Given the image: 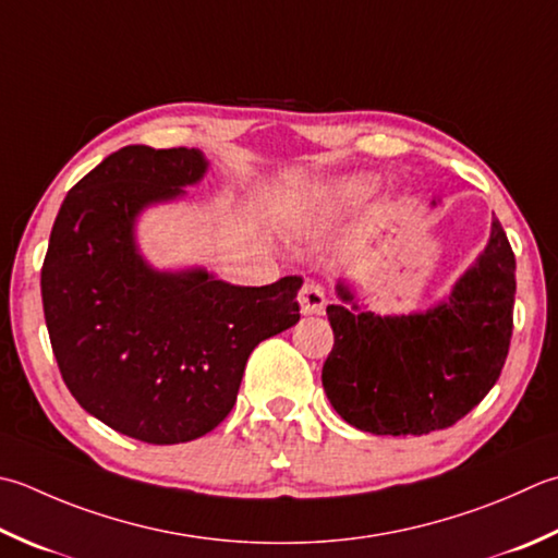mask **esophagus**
I'll use <instances>...</instances> for the list:
<instances>
[{
  "instance_id": "esophagus-1",
  "label": "esophagus",
  "mask_w": 558,
  "mask_h": 558,
  "mask_svg": "<svg viewBox=\"0 0 558 558\" xmlns=\"http://www.w3.org/2000/svg\"><path fill=\"white\" fill-rule=\"evenodd\" d=\"M300 310L302 314H322L326 307V294L324 288L316 286V282H304L300 290Z\"/></svg>"
}]
</instances>
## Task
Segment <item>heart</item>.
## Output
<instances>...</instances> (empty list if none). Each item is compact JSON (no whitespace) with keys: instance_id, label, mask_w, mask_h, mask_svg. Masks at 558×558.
I'll use <instances>...</instances> for the list:
<instances>
[{"instance_id":"heart-1","label":"heart","mask_w":558,"mask_h":558,"mask_svg":"<svg viewBox=\"0 0 558 558\" xmlns=\"http://www.w3.org/2000/svg\"><path fill=\"white\" fill-rule=\"evenodd\" d=\"M375 189H377V181L373 177H348L333 183L331 189L319 193V198H316L314 205L319 207L322 213L348 210V207L363 203L367 195H373Z\"/></svg>"}]
</instances>
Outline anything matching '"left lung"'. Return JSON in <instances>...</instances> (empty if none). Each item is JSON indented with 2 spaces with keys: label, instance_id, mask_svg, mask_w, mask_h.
Returning <instances> with one entry per match:
<instances>
[{
  "label": "left lung",
  "instance_id": "8db88e82",
  "mask_svg": "<svg viewBox=\"0 0 558 558\" xmlns=\"http://www.w3.org/2000/svg\"><path fill=\"white\" fill-rule=\"evenodd\" d=\"M440 201H433L438 205ZM329 304L322 369L338 416L375 435H425L464 418L500 377L512 336L515 256L500 222L450 294L425 312L375 314L345 280Z\"/></svg>",
  "mask_w": 558,
  "mask_h": 558
}]
</instances>
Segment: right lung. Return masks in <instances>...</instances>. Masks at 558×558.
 Masks as SVG:
<instances>
[{"mask_svg":"<svg viewBox=\"0 0 558 558\" xmlns=\"http://www.w3.org/2000/svg\"><path fill=\"white\" fill-rule=\"evenodd\" d=\"M201 149L130 145L74 185L40 270L43 312L64 385L108 428L177 445L217 428L251 351L300 322V276L232 286L201 266L142 256L140 215L201 183Z\"/></svg>","mask_w":558,"mask_h":558,"instance_id":"add662e5","label":"right lung"}]
</instances>
